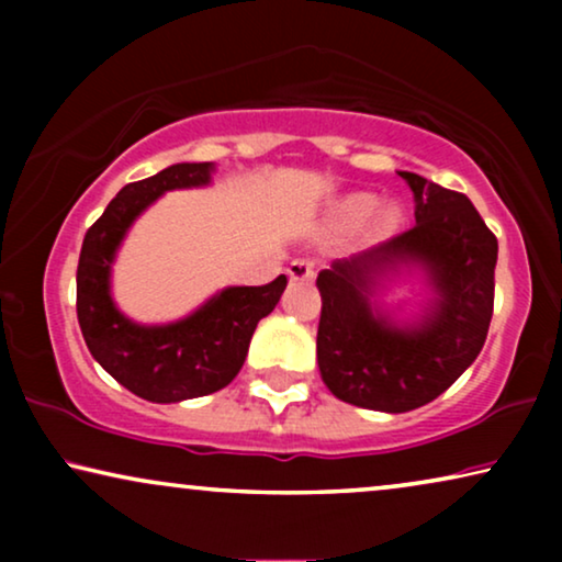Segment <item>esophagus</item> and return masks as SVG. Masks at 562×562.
Instances as JSON below:
<instances>
[{"label":"esophagus","mask_w":562,"mask_h":562,"mask_svg":"<svg viewBox=\"0 0 562 562\" xmlns=\"http://www.w3.org/2000/svg\"><path fill=\"white\" fill-rule=\"evenodd\" d=\"M286 273H289V281H312L314 276H317V268H314V260L310 258H296L291 260Z\"/></svg>","instance_id":"1"}]
</instances>
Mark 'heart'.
<instances>
[{"label":"heart","instance_id":"b5f03b06","mask_svg":"<svg viewBox=\"0 0 562 562\" xmlns=\"http://www.w3.org/2000/svg\"><path fill=\"white\" fill-rule=\"evenodd\" d=\"M373 204H375V199L371 194H356L345 202L342 212L348 214V217H363V214L373 210ZM386 217H391V214H386Z\"/></svg>","mask_w":562,"mask_h":562}]
</instances>
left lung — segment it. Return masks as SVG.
Here are the masks:
<instances>
[{
  "label": "left lung",
  "mask_w": 562,
  "mask_h": 562,
  "mask_svg": "<svg viewBox=\"0 0 562 562\" xmlns=\"http://www.w3.org/2000/svg\"><path fill=\"white\" fill-rule=\"evenodd\" d=\"M417 199V225L317 276L322 381L342 402L402 414L448 391L479 358L494 314L496 235L460 191L402 171ZM396 259H419L438 291L436 310L414 330L373 318L372 276Z\"/></svg>",
  "instance_id": "8db88e82"
}]
</instances>
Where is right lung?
Returning <instances> with one entry per match:
<instances>
[{
  "label": "right lung",
  "instance_id": "right-lung-1",
  "mask_svg": "<svg viewBox=\"0 0 562 562\" xmlns=\"http://www.w3.org/2000/svg\"><path fill=\"white\" fill-rule=\"evenodd\" d=\"M212 164H176L133 181L87 229L76 268V314L97 363L135 396L156 404L183 402L225 389L240 373L258 322L273 312L286 276L266 286H233L191 317L166 327H140L122 317L110 296V266L127 227L171 189L204 187Z\"/></svg>",
  "mask_w": 562,
  "mask_h": 562
}]
</instances>
